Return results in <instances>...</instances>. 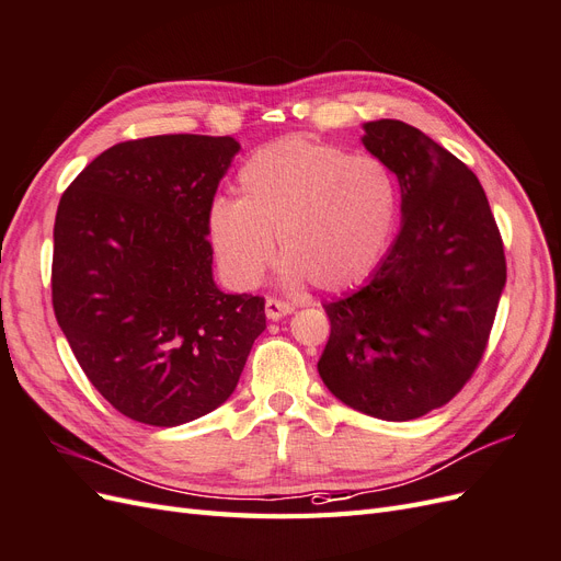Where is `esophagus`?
I'll return each instance as SVG.
<instances>
[{"label":"esophagus","mask_w":561,"mask_h":561,"mask_svg":"<svg viewBox=\"0 0 561 561\" xmlns=\"http://www.w3.org/2000/svg\"><path fill=\"white\" fill-rule=\"evenodd\" d=\"M295 309H293V304H287V301H280V299H266V304H264V313H266V318L268 320H278V318H285V316H290Z\"/></svg>","instance_id":"obj_1"}]
</instances>
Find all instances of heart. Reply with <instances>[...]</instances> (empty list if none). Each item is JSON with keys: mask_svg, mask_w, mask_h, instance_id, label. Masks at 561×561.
<instances>
[{"mask_svg": "<svg viewBox=\"0 0 561 561\" xmlns=\"http://www.w3.org/2000/svg\"><path fill=\"white\" fill-rule=\"evenodd\" d=\"M236 192V201L213 203L208 236L241 287L262 280L278 239L287 283L348 290L375 271L398 217V182L383 161L304 138L254 151Z\"/></svg>", "mask_w": 561, "mask_h": 561, "instance_id": "b5f03b06", "label": "heart"}]
</instances>
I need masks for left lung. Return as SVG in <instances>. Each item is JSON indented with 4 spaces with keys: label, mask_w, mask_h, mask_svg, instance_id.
<instances>
[{
    "label": "left lung",
    "mask_w": 561,
    "mask_h": 561,
    "mask_svg": "<svg viewBox=\"0 0 561 561\" xmlns=\"http://www.w3.org/2000/svg\"><path fill=\"white\" fill-rule=\"evenodd\" d=\"M363 145L396 173L402 225L369 280L325 304L318 375L367 416L410 421L472 377L505 287L503 241L480 180L426 133L379 118Z\"/></svg>",
    "instance_id": "1"
}]
</instances>
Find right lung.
<instances>
[{
	"instance_id": "right-lung-1",
	"label": "right lung",
	"mask_w": 561,
	"mask_h": 561,
	"mask_svg": "<svg viewBox=\"0 0 561 561\" xmlns=\"http://www.w3.org/2000/svg\"><path fill=\"white\" fill-rule=\"evenodd\" d=\"M241 145L154 135L114 145L60 198L54 311L116 412L171 428L217 410L264 328V299L213 278L208 215Z\"/></svg>"
}]
</instances>
